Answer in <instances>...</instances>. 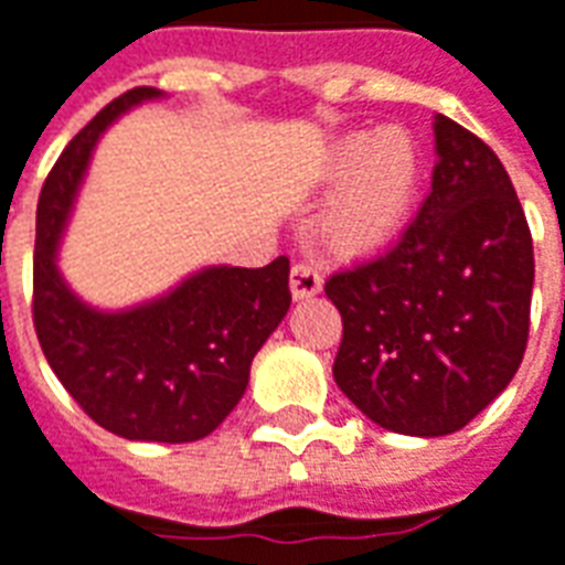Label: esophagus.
<instances>
[{
	"instance_id": "obj_1",
	"label": "esophagus",
	"mask_w": 565,
	"mask_h": 565,
	"mask_svg": "<svg viewBox=\"0 0 565 565\" xmlns=\"http://www.w3.org/2000/svg\"><path fill=\"white\" fill-rule=\"evenodd\" d=\"M321 270L316 265H309V262H298V265L291 267V274H288V286H291V295L295 300H303V298H312L321 291Z\"/></svg>"
}]
</instances>
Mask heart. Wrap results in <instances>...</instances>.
Segmentation results:
<instances>
[{
  "label": "heart",
  "mask_w": 565,
  "mask_h": 565,
  "mask_svg": "<svg viewBox=\"0 0 565 565\" xmlns=\"http://www.w3.org/2000/svg\"><path fill=\"white\" fill-rule=\"evenodd\" d=\"M328 181L339 186L321 235L345 258L375 256L408 226L419 196V154L408 134H354L333 148Z\"/></svg>",
  "instance_id": "obj_1"
}]
</instances>
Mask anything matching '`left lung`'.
Segmentation results:
<instances>
[{"instance_id":"8db88e82","label":"left lung","mask_w":565,"mask_h":565,"mask_svg":"<svg viewBox=\"0 0 565 565\" xmlns=\"http://www.w3.org/2000/svg\"><path fill=\"white\" fill-rule=\"evenodd\" d=\"M431 193L396 247L337 270L333 379L398 435L459 431L507 390L530 330L533 237L507 169L452 118H435Z\"/></svg>"}]
</instances>
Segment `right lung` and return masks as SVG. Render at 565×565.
<instances>
[{"instance_id": "add662e5", "label": "right lung", "mask_w": 565, "mask_h": 565, "mask_svg": "<svg viewBox=\"0 0 565 565\" xmlns=\"http://www.w3.org/2000/svg\"><path fill=\"white\" fill-rule=\"evenodd\" d=\"M137 86L106 104L50 169L35 223L32 321L46 363L97 426L127 440L186 444L235 408L249 363L291 303L288 258L265 267H207L146 307L97 312L71 295L56 247L76 184L106 125L139 100Z\"/></svg>"}]
</instances>
